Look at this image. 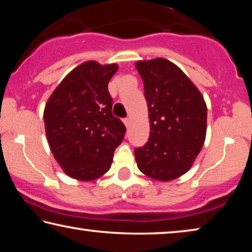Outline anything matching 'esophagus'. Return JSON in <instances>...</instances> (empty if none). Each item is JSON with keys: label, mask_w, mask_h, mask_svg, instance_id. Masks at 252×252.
<instances>
[{"label": "esophagus", "mask_w": 252, "mask_h": 252, "mask_svg": "<svg viewBox=\"0 0 252 252\" xmlns=\"http://www.w3.org/2000/svg\"><path fill=\"white\" fill-rule=\"evenodd\" d=\"M130 122H131L130 118H126V119H123V123H125L126 127H129V126H130Z\"/></svg>", "instance_id": "esophagus-1"}]
</instances>
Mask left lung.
I'll use <instances>...</instances> for the list:
<instances>
[{"label":"left lung","mask_w":252,"mask_h":252,"mask_svg":"<svg viewBox=\"0 0 252 252\" xmlns=\"http://www.w3.org/2000/svg\"><path fill=\"white\" fill-rule=\"evenodd\" d=\"M143 81L150 136L134 149L140 171L170 181L191 168L204 143L207 105L190 79L165 59L135 63Z\"/></svg>","instance_id":"obj_1"}]
</instances>
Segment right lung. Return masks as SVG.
Wrapping results in <instances>:
<instances>
[{
	"instance_id": "obj_1",
	"label": "right lung",
	"mask_w": 252,
	"mask_h": 252,
	"mask_svg": "<svg viewBox=\"0 0 252 252\" xmlns=\"http://www.w3.org/2000/svg\"><path fill=\"white\" fill-rule=\"evenodd\" d=\"M117 64L84 62L67 74L44 109L46 138L67 176L91 181L108 171L126 126L112 116L108 83Z\"/></svg>"
}]
</instances>
